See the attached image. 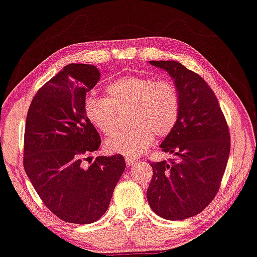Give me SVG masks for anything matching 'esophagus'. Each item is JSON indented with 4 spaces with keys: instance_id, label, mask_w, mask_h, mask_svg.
<instances>
[{
    "instance_id": "obj_1",
    "label": "esophagus",
    "mask_w": 257,
    "mask_h": 257,
    "mask_svg": "<svg viewBox=\"0 0 257 257\" xmlns=\"http://www.w3.org/2000/svg\"><path fill=\"white\" fill-rule=\"evenodd\" d=\"M125 163H127L128 166H133L137 163V160L135 158H130V157H125Z\"/></svg>"
}]
</instances>
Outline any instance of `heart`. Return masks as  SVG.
I'll return each mask as SVG.
<instances>
[{"label":"heart","mask_w":257,"mask_h":257,"mask_svg":"<svg viewBox=\"0 0 257 257\" xmlns=\"http://www.w3.org/2000/svg\"><path fill=\"white\" fill-rule=\"evenodd\" d=\"M83 107L87 120L106 136L116 132L120 113L132 111L134 127L110 137L106 148L137 157L153 145L156 135L162 139L173 132L180 115V94L171 80L130 75L110 82L105 98L86 97Z\"/></svg>","instance_id":"1"}]
</instances>
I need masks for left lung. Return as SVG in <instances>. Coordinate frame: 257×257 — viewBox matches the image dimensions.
Returning <instances> with one entry per match:
<instances>
[{"label":"left lung","instance_id":"1","mask_svg":"<svg viewBox=\"0 0 257 257\" xmlns=\"http://www.w3.org/2000/svg\"><path fill=\"white\" fill-rule=\"evenodd\" d=\"M167 71L180 94V115L160 144L174 159L151 163L152 180L147 191L155 213L182 220L210 204L223 179L229 156V133L213 93L200 75L177 61H149Z\"/></svg>","mask_w":257,"mask_h":257}]
</instances>
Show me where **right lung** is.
Returning <instances> with one entry per match:
<instances>
[{"mask_svg":"<svg viewBox=\"0 0 257 257\" xmlns=\"http://www.w3.org/2000/svg\"><path fill=\"white\" fill-rule=\"evenodd\" d=\"M99 78L94 66L68 64L38 90L26 116V175L45 205L67 223L98 220L125 168L121 155L84 164L101 143L83 107Z\"/></svg>","mask_w":257,"mask_h":257,"instance_id":"obj_1","label":"right lung"}]
</instances>
